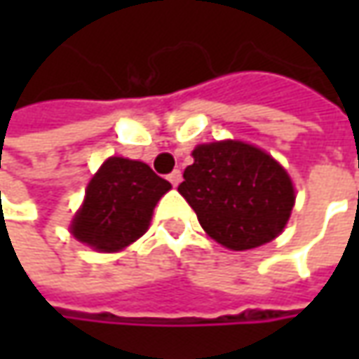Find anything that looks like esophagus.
I'll return each mask as SVG.
<instances>
[{"label": "esophagus", "mask_w": 359, "mask_h": 359, "mask_svg": "<svg viewBox=\"0 0 359 359\" xmlns=\"http://www.w3.org/2000/svg\"><path fill=\"white\" fill-rule=\"evenodd\" d=\"M168 180H170V184H172L173 187L180 186V182H182V172H180V170H173V172L168 175Z\"/></svg>", "instance_id": "obj_1"}]
</instances>
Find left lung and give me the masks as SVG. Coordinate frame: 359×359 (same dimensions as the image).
Masks as SVG:
<instances>
[{
	"label": "left lung",
	"instance_id": "left-lung-1",
	"mask_svg": "<svg viewBox=\"0 0 359 359\" xmlns=\"http://www.w3.org/2000/svg\"><path fill=\"white\" fill-rule=\"evenodd\" d=\"M177 191L210 238L229 250H252L278 238L294 208L287 172L259 147L243 142L201 144Z\"/></svg>",
	"mask_w": 359,
	"mask_h": 359
}]
</instances>
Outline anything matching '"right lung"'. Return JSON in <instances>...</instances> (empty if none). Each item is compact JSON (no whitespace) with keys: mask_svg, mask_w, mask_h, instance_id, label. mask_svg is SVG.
<instances>
[{"mask_svg":"<svg viewBox=\"0 0 359 359\" xmlns=\"http://www.w3.org/2000/svg\"><path fill=\"white\" fill-rule=\"evenodd\" d=\"M172 184L135 159L109 158L91 177L72 233L97 252H119L149 228L154 208Z\"/></svg>","mask_w":359,"mask_h":359,"instance_id":"right-lung-1","label":"right lung"}]
</instances>
